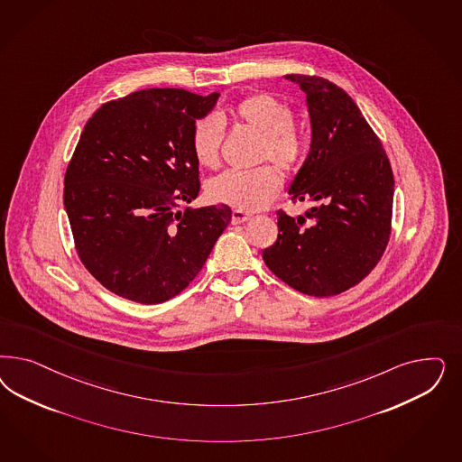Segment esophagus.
<instances>
[{"label": "esophagus", "mask_w": 462, "mask_h": 462, "mask_svg": "<svg viewBox=\"0 0 462 462\" xmlns=\"http://www.w3.org/2000/svg\"><path fill=\"white\" fill-rule=\"evenodd\" d=\"M252 219V214H246L243 210H233L231 214V223L233 224H245Z\"/></svg>", "instance_id": "esophagus-1"}]
</instances>
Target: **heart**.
<instances>
[{
  "instance_id": "1",
  "label": "heart",
  "mask_w": 462,
  "mask_h": 462,
  "mask_svg": "<svg viewBox=\"0 0 462 462\" xmlns=\"http://www.w3.org/2000/svg\"><path fill=\"white\" fill-rule=\"evenodd\" d=\"M229 116L241 125L262 134L258 160H272L283 171L294 173L304 163L310 135L294 122V108L272 93L258 91L243 97L233 106ZM224 127L214 116L195 120L190 144L195 160L200 166L217 168L221 163ZM283 177L273 164H263L254 171H226L208 183V199L216 204L254 212L267 208L281 194Z\"/></svg>"
}]
</instances>
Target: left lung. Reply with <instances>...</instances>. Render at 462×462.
I'll use <instances>...</instances> for the list:
<instances>
[{
    "label": "left lung",
    "instance_id": "1",
    "mask_svg": "<svg viewBox=\"0 0 462 462\" xmlns=\"http://www.w3.org/2000/svg\"><path fill=\"white\" fill-rule=\"evenodd\" d=\"M285 78L306 93L313 129L289 194L314 206L296 219L277 212L279 236L263 262L302 294L337 296L362 282L384 254L394 177L381 139L345 89L321 76Z\"/></svg>",
    "mask_w": 462,
    "mask_h": 462
}]
</instances>
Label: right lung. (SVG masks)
Returning <instances> with one entry per match:
<instances>
[{
  "instance_id": "right-lung-1",
  "label": "right lung",
  "mask_w": 462,
  "mask_h": 462,
  "mask_svg": "<svg viewBox=\"0 0 462 462\" xmlns=\"http://www.w3.org/2000/svg\"><path fill=\"white\" fill-rule=\"evenodd\" d=\"M217 98L141 89L102 105L79 135L64 208L81 263L120 298L160 304L179 296L231 221L224 204L177 210L200 192L190 135Z\"/></svg>"
}]
</instances>
